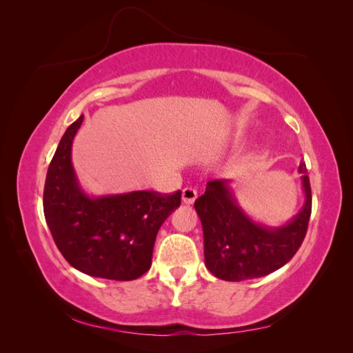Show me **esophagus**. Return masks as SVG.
<instances>
[{
    "label": "esophagus",
    "instance_id": "obj_1",
    "mask_svg": "<svg viewBox=\"0 0 353 353\" xmlns=\"http://www.w3.org/2000/svg\"><path fill=\"white\" fill-rule=\"evenodd\" d=\"M197 199V191L191 187H187L183 190V201L185 205H193Z\"/></svg>",
    "mask_w": 353,
    "mask_h": 353
}]
</instances>
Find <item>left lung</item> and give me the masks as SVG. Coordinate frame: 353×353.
<instances>
[{"label":"left lung","instance_id":"1","mask_svg":"<svg viewBox=\"0 0 353 353\" xmlns=\"http://www.w3.org/2000/svg\"><path fill=\"white\" fill-rule=\"evenodd\" d=\"M302 174V210L281 227H265L245 213L228 179H213L194 201L201 221L206 268L225 281H244L280 270L301 248L311 218L312 196L306 165Z\"/></svg>","mask_w":353,"mask_h":353}]
</instances>
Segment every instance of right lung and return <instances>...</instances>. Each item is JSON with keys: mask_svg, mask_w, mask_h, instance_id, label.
<instances>
[{"mask_svg": "<svg viewBox=\"0 0 353 353\" xmlns=\"http://www.w3.org/2000/svg\"><path fill=\"white\" fill-rule=\"evenodd\" d=\"M83 114L61 137L48 166L44 215L65 259L83 274L114 281H131L152 266L159 228L181 205V191H131L88 196L74 174L72 143Z\"/></svg>", "mask_w": 353, "mask_h": 353, "instance_id": "add662e5", "label": "right lung"}]
</instances>
